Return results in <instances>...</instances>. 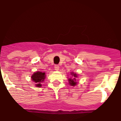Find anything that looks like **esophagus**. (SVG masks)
<instances>
[{
    "instance_id": "1",
    "label": "esophagus",
    "mask_w": 121,
    "mask_h": 121,
    "mask_svg": "<svg viewBox=\"0 0 121 121\" xmlns=\"http://www.w3.org/2000/svg\"><path fill=\"white\" fill-rule=\"evenodd\" d=\"M55 69L56 70H58L59 69V66L58 65H55Z\"/></svg>"
}]
</instances>
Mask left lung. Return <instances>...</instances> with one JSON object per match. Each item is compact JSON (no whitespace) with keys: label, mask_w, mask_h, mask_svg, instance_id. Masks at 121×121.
Masks as SVG:
<instances>
[{"label":"left lung","mask_w":121,"mask_h":121,"mask_svg":"<svg viewBox=\"0 0 121 121\" xmlns=\"http://www.w3.org/2000/svg\"><path fill=\"white\" fill-rule=\"evenodd\" d=\"M71 74H72L73 76V79H71V78H69V84L71 86H75L76 85L77 83V82L76 81V78H76L77 77V75L76 74V73H72Z\"/></svg>","instance_id":"obj_1"}]
</instances>
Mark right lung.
<instances>
[{
	"mask_svg": "<svg viewBox=\"0 0 121 121\" xmlns=\"http://www.w3.org/2000/svg\"><path fill=\"white\" fill-rule=\"evenodd\" d=\"M45 73H42L41 71H38L33 73V75L31 76V79L32 81L35 82V85L36 87H41V82L43 81V80L45 78Z\"/></svg>",
	"mask_w": 121,
	"mask_h": 121,
	"instance_id": "right-lung-1",
	"label": "right lung"
}]
</instances>
